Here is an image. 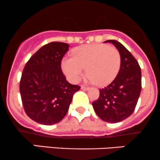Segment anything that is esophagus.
Segmentation results:
<instances>
[{
	"mask_svg": "<svg viewBox=\"0 0 160 160\" xmlns=\"http://www.w3.org/2000/svg\"><path fill=\"white\" fill-rule=\"evenodd\" d=\"M81 88H82V90H86V91H87V90L89 89V87H86V86L82 85V87H81Z\"/></svg>",
	"mask_w": 160,
	"mask_h": 160,
	"instance_id": "esophagus-1",
	"label": "esophagus"
}]
</instances>
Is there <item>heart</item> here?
<instances>
[{"mask_svg": "<svg viewBox=\"0 0 160 160\" xmlns=\"http://www.w3.org/2000/svg\"><path fill=\"white\" fill-rule=\"evenodd\" d=\"M120 64L121 57L117 48L101 44L78 47L72 51V57H64L61 62L62 72L70 82H78L86 68L89 79L99 86L113 81Z\"/></svg>", "mask_w": 160, "mask_h": 160, "instance_id": "obj_1", "label": "heart"}]
</instances>
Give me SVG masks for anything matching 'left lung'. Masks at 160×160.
I'll list each match as a JSON object with an SVG mask.
<instances>
[{"label":"left lung","mask_w":160,"mask_h":160,"mask_svg":"<svg viewBox=\"0 0 160 160\" xmlns=\"http://www.w3.org/2000/svg\"><path fill=\"white\" fill-rule=\"evenodd\" d=\"M119 51L120 69L115 79L100 89V96L93 102L97 115L107 122L116 123L129 117L134 111L141 91V70L132 53L121 43L107 40Z\"/></svg>","instance_id":"8db88e82"}]
</instances>
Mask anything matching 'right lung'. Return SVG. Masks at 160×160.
<instances>
[{"label": "right lung", "mask_w": 160, "mask_h": 160, "mask_svg": "<svg viewBox=\"0 0 160 160\" xmlns=\"http://www.w3.org/2000/svg\"><path fill=\"white\" fill-rule=\"evenodd\" d=\"M63 42H51L41 47L26 62L19 91L27 116L42 125L60 122L69 108L73 94L80 86L67 82L61 61L69 51Z\"/></svg>", "instance_id": "add662e5"}]
</instances>
